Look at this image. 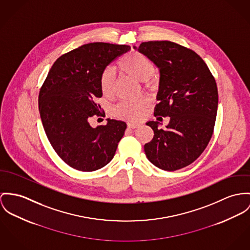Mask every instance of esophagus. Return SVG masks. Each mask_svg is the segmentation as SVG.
<instances>
[{
  "label": "esophagus",
  "mask_w": 250,
  "mask_h": 250,
  "mask_svg": "<svg viewBox=\"0 0 250 250\" xmlns=\"http://www.w3.org/2000/svg\"><path fill=\"white\" fill-rule=\"evenodd\" d=\"M140 126H141L140 124H134V123H128V124H127V127H128V128H132V129L138 128V127H140Z\"/></svg>",
  "instance_id": "esophagus-1"
}]
</instances>
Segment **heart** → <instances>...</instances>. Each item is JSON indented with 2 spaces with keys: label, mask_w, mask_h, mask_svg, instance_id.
I'll return each mask as SVG.
<instances>
[{
  "label": "heart",
  "mask_w": 250,
  "mask_h": 250,
  "mask_svg": "<svg viewBox=\"0 0 250 250\" xmlns=\"http://www.w3.org/2000/svg\"><path fill=\"white\" fill-rule=\"evenodd\" d=\"M118 67L123 72L139 80L145 81L148 86H153L155 83L153 75L155 65L151 59L139 51H131L120 59ZM114 74L110 69H104L100 76V86L104 95L108 96L112 93L114 87ZM147 105V101L144 98L135 101H123L119 103L113 112L117 117L137 121L145 112Z\"/></svg>",
  "instance_id": "heart-1"
}]
</instances>
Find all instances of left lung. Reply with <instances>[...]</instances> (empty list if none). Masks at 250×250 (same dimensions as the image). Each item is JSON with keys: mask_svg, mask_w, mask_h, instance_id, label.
I'll return each instance as SVG.
<instances>
[{"mask_svg": "<svg viewBox=\"0 0 250 250\" xmlns=\"http://www.w3.org/2000/svg\"><path fill=\"white\" fill-rule=\"evenodd\" d=\"M138 51L160 70L154 115L170 117L166 129L158 128L159 122L146 123L154 137L145 152L163 170L181 169L192 164L211 139L218 108L216 81L202 58L176 42H145Z\"/></svg>", "mask_w": 250, "mask_h": 250, "instance_id": "obj_1", "label": "left lung"}]
</instances>
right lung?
I'll return each mask as SVG.
<instances>
[{"instance_id":"1","label":"right lung","mask_w":250,"mask_h":250,"mask_svg":"<svg viewBox=\"0 0 250 250\" xmlns=\"http://www.w3.org/2000/svg\"><path fill=\"white\" fill-rule=\"evenodd\" d=\"M129 45L90 42L53 63L39 93V111L49 143L59 157L80 171H95L114 157L126 124L107 119V125H89L101 116L97 98L103 96L100 76Z\"/></svg>"}]
</instances>
